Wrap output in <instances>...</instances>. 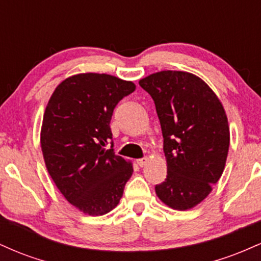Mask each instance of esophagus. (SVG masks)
<instances>
[{
  "label": "esophagus",
  "mask_w": 261,
  "mask_h": 261,
  "mask_svg": "<svg viewBox=\"0 0 261 261\" xmlns=\"http://www.w3.org/2000/svg\"><path fill=\"white\" fill-rule=\"evenodd\" d=\"M136 162H137V164H139L140 167H145L146 164H147V162H148V158H147V157H142V158H139V160H137Z\"/></svg>",
  "instance_id": "34e87169"
}]
</instances>
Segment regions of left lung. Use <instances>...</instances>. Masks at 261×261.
I'll list each match as a JSON object with an SVG mask.
<instances>
[{
	"instance_id": "obj_1",
	"label": "left lung",
	"mask_w": 261,
	"mask_h": 261,
	"mask_svg": "<svg viewBox=\"0 0 261 261\" xmlns=\"http://www.w3.org/2000/svg\"><path fill=\"white\" fill-rule=\"evenodd\" d=\"M140 86L154 101L168 167L155 194L174 210L194 207L226 164L229 128L222 104L201 79L182 71L149 74Z\"/></svg>"
}]
</instances>
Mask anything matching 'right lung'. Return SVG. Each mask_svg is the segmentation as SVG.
I'll use <instances>...</instances> for the list:
<instances>
[{"label": "right lung", "instance_id": "1", "mask_svg": "<svg viewBox=\"0 0 261 261\" xmlns=\"http://www.w3.org/2000/svg\"><path fill=\"white\" fill-rule=\"evenodd\" d=\"M135 88L110 74H74L56 87L45 109L41 149L47 172L65 199L85 214L112 211L133 175L131 163L114 152L110 120L116 104Z\"/></svg>", "mask_w": 261, "mask_h": 261}]
</instances>
